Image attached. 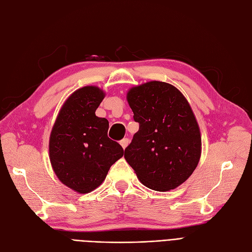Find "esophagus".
<instances>
[{"label": "esophagus", "instance_id": "esophagus-1", "mask_svg": "<svg viewBox=\"0 0 252 252\" xmlns=\"http://www.w3.org/2000/svg\"><path fill=\"white\" fill-rule=\"evenodd\" d=\"M120 144L122 145V147H123L124 149L127 147V145L129 144V139H127V138H124L123 140H121V142H120Z\"/></svg>", "mask_w": 252, "mask_h": 252}]
</instances>
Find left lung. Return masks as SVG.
Masks as SVG:
<instances>
[{
	"label": "left lung",
	"mask_w": 252,
	"mask_h": 252,
	"mask_svg": "<svg viewBox=\"0 0 252 252\" xmlns=\"http://www.w3.org/2000/svg\"><path fill=\"white\" fill-rule=\"evenodd\" d=\"M127 100L139 131L124 157L145 187L165 192L185 182L198 164L201 138L188 100L174 86L149 81L133 87Z\"/></svg>",
	"instance_id": "8db88e82"
}]
</instances>
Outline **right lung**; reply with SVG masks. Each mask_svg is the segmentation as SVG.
Masks as SVG:
<instances>
[{
	"mask_svg": "<svg viewBox=\"0 0 252 252\" xmlns=\"http://www.w3.org/2000/svg\"><path fill=\"white\" fill-rule=\"evenodd\" d=\"M105 93L88 86L65 100L50 137V160L58 179L86 194L103 182L124 149L108 138L109 122L95 115Z\"/></svg>",
	"mask_w": 252,
	"mask_h": 252,
	"instance_id": "right-lung-1",
	"label": "right lung"
}]
</instances>
